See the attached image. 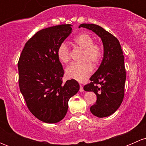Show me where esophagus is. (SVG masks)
<instances>
[{
  "label": "esophagus",
  "instance_id": "1",
  "mask_svg": "<svg viewBox=\"0 0 146 146\" xmlns=\"http://www.w3.org/2000/svg\"><path fill=\"white\" fill-rule=\"evenodd\" d=\"M80 90V92H83L84 89H83V87H82V85H80V90Z\"/></svg>",
  "mask_w": 146,
  "mask_h": 146
}]
</instances>
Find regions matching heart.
I'll return each mask as SVG.
<instances>
[{
    "label": "heart",
    "mask_w": 146,
    "mask_h": 146,
    "mask_svg": "<svg viewBox=\"0 0 146 146\" xmlns=\"http://www.w3.org/2000/svg\"><path fill=\"white\" fill-rule=\"evenodd\" d=\"M76 46L83 50L80 63H73L66 69L68 77L78 82H83L92 74V65L98 66L103 56V49L100 45L94 43V39L88 33L77 35L73 39ZM57 56L62 63H68L70 60V48L66 43L60 44L57 48Z\"/></svg>",
    "instance_id": "b5f03b06"
}]
</instances>
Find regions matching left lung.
I'll return each instance as SVG.
<instances>
[{
  "label": "left lung",
  "mask_w": 146,
  "mask_h": 146,
  "mask_svg": "<svg viewBox=\"0 0 146 146\" xmlns=\"http://www.w3.org/2000/svg\"><path fill=\"white\" fill-rule=\"evenodd\" d=\"M79 27L90 29L102 41V61L84 90L94 92L97 95L96 102L90 107L92 114L100 118L108 117L118 110L124 97L126 69L121 46L117 37L100 26L81 24Z\"/></svg>",
  "instance_id": "left-lung-1"
}]
</instances>
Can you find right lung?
<instances>
[{
	"instance_id": "right-lung-1",
	"label": "right lung",
	"mask_w": 146,
	"mask_h": 146,
	"mask_svg": "<svg viewBox=\"0 0 146 146\" xmlns=\"http://www.w3.org/2000/svg\"><path fill=\"white\" fill-rule=\"evenodd\" d=\"M71 25L41 29L25 44L17 67L19 86L30 112L42 121L57 123L64 118L69 99L79 90L76 80L63 82L64 70L57 48L71 33Z\"/></svg>"
}]
</instances>
